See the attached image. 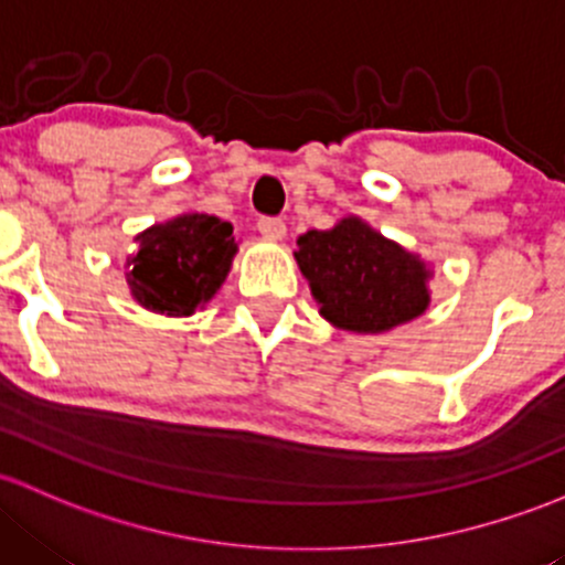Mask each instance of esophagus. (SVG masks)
<instances>
[{
  "label": "esophagus",
  "mask_w": 565,
  "mask_h": 565,
  "mask_svg": "<svg viewBox=\"0 0 565 565\" xmlns=\"http://www.w3.org/2000/svg\"><path fill=\"white\" fill-rule=\"evenodd\" d=\"M258 231L266 236V239H271V242H282L285 236H288V228H285V223L280 217H260L258 220Z\"/></svg>",
  "instance_id": "esophagus-1"
}]
</instances>
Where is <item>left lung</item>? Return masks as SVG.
<instances>
[{"mask_svg":"<svg viewBox=\"0 0 565 565\" xmlns=\"http://www.w3.org/2000/svg\"><path fill=\"white\" fill-rule=\"evenodd\" d=\"M296 244L299 271L334 329L383 334L422 318L433 301V266L356 214L326 231H307Z\"/></svg>","mask_w":565,"mask_h":565,"instance_id":"8db88e82","label":"left lung"}]
</instances>
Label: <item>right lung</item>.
Wrapping results in <instances>:
<instances>
[{
  "mask_svg": "<svg viewBox=\"0 0 565 565\" xmlns=\"http://www.w3.org/2000/svg\"><path fill=\"white\" fill-rule=\"evenodd\" d=\"M127 260V288L136 305L166 318H190L217 296L234 266V225L214 214L188 212L149 225Z\"/></svg>",
  "mask_w": 565,
  "mask_h": 565,
  "instance_id": "obj_1",
  "label": "right lung"
}]
</instances>
